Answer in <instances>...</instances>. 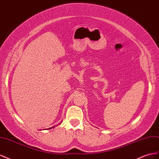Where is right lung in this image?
I'll list each match as a JSON object with an SVG mask.
<instances>
[{
  "mask_svg": "<svg viewBox=\"0 0 159 159\" xmlns=\"http://www.w3.org/2000/svg\"><path fill=\"white\" fill-rule=\"evenodd\" d=\"M53 127H54V126H52V127H51V128H49V129H51L52 128H53Z\"/></svg>",
  "mask_w": 159,
  "mask_h": 159,
  "instance_id": "obj_1",
  "label": "right lung"
}]
</instances>
